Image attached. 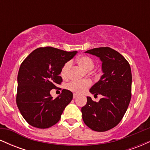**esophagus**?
Wrapping results in <instances>:
<instances>
[{
	"mask_svg": "<svg viewBox=\"0 0 150 150\" xmlns=\"http://www.w3.org/2000/svg\"><path fill=\"white\" fill-rule=\"evenodd\" d=\"M77 97H78V95L76 94H73V99H75V98H77Z\"/></svg>",
	"mask_w": 150,
	"mask_h": 150,
	"instance_id": "esophagus-1",
	"label": "esophagus"
}]
</instances>
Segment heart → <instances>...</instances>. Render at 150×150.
Instances as JSON below:
<instances>
[{
    "instance_id": "1",
    "label": "heart",
    "mask_w": 150,
    "mask_h": 150,
    "mask_svg": "<svg viewBox=\"0 0 150 150\" xmlns=\"http://www.w3.org/2000/svg\"><path fill=\"white\" fill-rule=\"evenodd\" d=\"M77 62L81 68L86 71L92 70L95 65L94 60L87 56H80L77 59ZM70 67H71V62L68 61L65 63L62 68L61 75L63 79H66L68 77V73H69ZM91 85H92V82L88 80L83 81H73L68 85V88L70 91L77 93V94H82L85 92L87 89H88Z\"/></svg>"
}]
</instances>
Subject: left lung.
<instances>
[{"label": "left lung", "instance_id": "8db88e82", "mask_svg": "<svg viewBox=\"0 0 150 150\" xmlns=\"http://www.w3.org/2000/svg\"><path fill=\"white\" fill-rule=\"evenodd\" d=\"M85 53L97 56L102 62L104 74L89 92L103 97L96 102L87 97V104L81 109L82 119L94 131H107L120 123L130 104L131 69L127 60L109 47L95 48Z\"/></svg>", "mask_w": 150, "mask_h": 150}]
</instances>
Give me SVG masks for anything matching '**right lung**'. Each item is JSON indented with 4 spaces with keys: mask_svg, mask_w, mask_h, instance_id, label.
<instances>
[{
    "mask_svg": "<svg viewBox=\"0 0 150 150\" xmlns=\"http://www.w3.org/2000/svg\"><path fill=\"white\" fill-rule=\"evenodd\" d=\"M77 51L50 47L38 48L24 60L18 75L16 102L25 120L32 126L48 128L59 121L73 93L63 89L56 99L50 91L61 83L63 66Z\"/></svg>",
    "mask_w": 150,
    "mask_h": 150,
    "instance_id": "obj_1",
    "label": "right lung"
}]
</instances>
